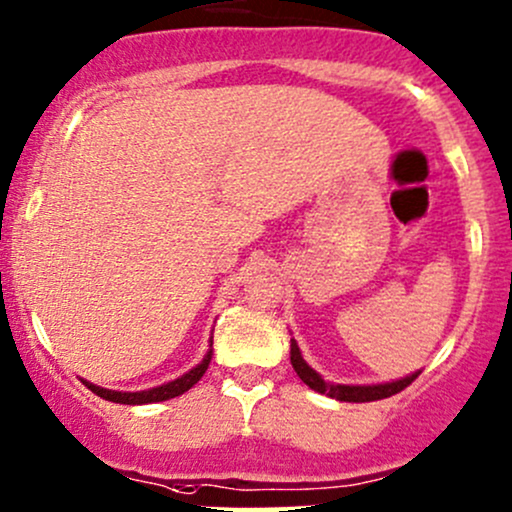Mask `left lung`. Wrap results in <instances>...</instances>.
<instances>
[{
    "label": "left lung",
    "mask_w": 512,
    "mask_h": 512,
    "mask_svg": "<svg viewBox=\"0 0 512 512\" xmlns=\"http://www.w3.org/2000/svg\"><path fill=\"white\" fill-rule=\"evenodd\" d=\"M291 364H294L296 374H299V379L308 386V389L325 393V396L338 398V401H347V403H367V401H381V398H389V396H393V393H398V391L406 389V386H411L420 374V372H415L411 376H406V379L391 381V384H376V386L328 384V381L320 379V374L313 372V369L303 362L299 345H296L294 340H291Z\"/></svg>",
    "instance_id": "8db88e82"
}]
</instances>
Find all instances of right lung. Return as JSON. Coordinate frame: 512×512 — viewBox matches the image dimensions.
Here are the masks:
<instances>
[{
    "mask_svg": "<svg viewBox=\"0 0 512 512\" xmlns=\"http://www.w3.org/2000/svg\"><path fill=\"white\" fill-rule=\"evenodd\" d=\"M209 362H211V352L204 357V362L196 364L192 372L179 376V379L170 381V384H162L157 386V389H148V391H136V393L109 391V389H101V386L89 384V381H84V386H87L92 393H97V396L104 398V401L126 403V406H143V403H157V401H167V398H174V396H182L184 391L192 389L196 381L204 376L206 369H209Z\"/></svg>",
    "mask_w": 512,
    "mask_h": 512,
    "instance_id": "1",
    "label": "right lung"
}]
</instances>
